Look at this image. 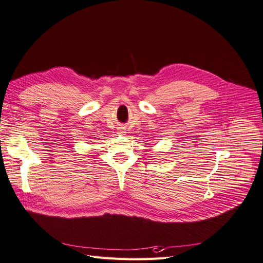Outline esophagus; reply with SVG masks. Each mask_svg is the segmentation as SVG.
Wrapping results in <instances>:
<instances>
[{
    "instance_id": "1",
    "label": "esophagus",
    "mask_w": 263,
    "mask_h": 263,
    "mask_svg": "<svg viewBox=\"0 0 263 263\" xmlns=\"http://www.w3.org/2000/svg\"><path fill=\"white\" fill-rule=\"evenodd\" d=\"M124 133H125V131H124L123 129H120V130H119V134L122 135V134H124Z\"/></svg>"
}]
</instances>
